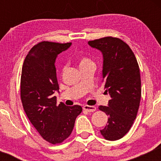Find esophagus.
<instances>
[{
    "mask_svg": "<svg viewBox=\"0 0 161 161\" xmlns=\"http://www.w3.org/2000/svg\"><path fill=\"white\" fill-rule=\"evenodd\" d=\"M83 109L88 112H94L96 110V108L95 106H88V105H85L83 107Z\"/></svg>",
    "mask_w": 161,
    "mask_h": 161,
    "instance_id": "esophagus-1",
    "label": "esophagus"
}]
</instances>
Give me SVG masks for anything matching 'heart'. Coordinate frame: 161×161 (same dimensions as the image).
Segmentation results:
<instances>
[{
  "label": "heart",
  "instance_id": "b5f03b06",
  "mask_svg": "<svg viewBox=\"0 0 161 161\" xmlns=\"http://www.w3.org/2000/svg\"><path fill=\"white\" fill-rule=\"evenodd\" d=\"M92 65H95L94 62L92 61L90 58L86 57H83L82 58L79 60V68H82V67H86V66H92Z\"/></svg>",
  "mask_w": 161,
  "mask_h": 161
}]
</instances>
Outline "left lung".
<instances>
[{
  "mask_svg": "<svg viewBox=\"0 0 161 161\" xmlns=\"http://www.w3.org/2000/svg\"><path fill=\"white\" fill-rule=\"evenodd\" d=\"M88 44L102 53V81L110 96L108 106H99L109 116L101 133L116 141L129 132L137 116L142 94L139 67L129 46L119 38L105 37Z\"/></svg>",
  "mask_w": 161,
  "mask_h": 161,
  "instance_id": "8db88e82",
  "label": "left lung"
}]
</instances>
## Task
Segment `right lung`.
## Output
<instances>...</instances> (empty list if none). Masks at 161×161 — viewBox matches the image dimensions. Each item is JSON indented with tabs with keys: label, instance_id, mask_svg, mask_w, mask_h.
Listing matches in <instances>:
<instances>
[{
	"label": "right lung",
	"instance_id": "obj_1",
	"mask_svg": "<svg viewBox=\"0 0 161 161\" xmlns=\"http://www.w3.org/2000/svg\"><path fill=\"white\" fill-rule=\"evenodd\" d=\"M72 43L42 42L35 45L25 57L21 75V101L29 121L44 139L61 143L71 134L79 105L57 104L54 92H59L55 61L57 55Z\"/></svg>",
	"mask_w": 161,
	"mask_h": 161
}]
</instances>
